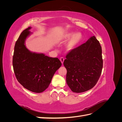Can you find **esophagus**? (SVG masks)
Returning <instances> with one entry per match:
<instances>
[{"label":"esophagus","mask_w":122,"mask_h":122,"mask_svg":"<svg viewBox=\"0 0 122 122\" xmlns=\"http://www.w3.org/2000/svg\"><path fill=\"white\" fill-rule=\"evenodd\" d=\"M64 60H65V59H64V57H61L60 58V61H61V62L62 64H63L64 63Z\"/></svg>","instance_id":"34e87169"}]
</instances>
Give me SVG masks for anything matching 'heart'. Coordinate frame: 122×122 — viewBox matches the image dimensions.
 Instances as JSON below:
<instances>
[{
    "mask_svg": "<svg viewBox=\"0 0 122 122\" xmlns=\"http://www.w3.org/2000/svg\"><path fill=\"white\" fill-rule=\"evenodd\" d=\"M82 37V35L80 32L75 33L73 31H69L66 32L62 36L60 42L61 44H63L69 40L67 45V49L68 51H72L79 45Z\"/></svg>",
    "mask_w": 122,
    "mask_h": 122,
    "instance_id": "obj_1",
    "label": "heart"
}]
</instances>
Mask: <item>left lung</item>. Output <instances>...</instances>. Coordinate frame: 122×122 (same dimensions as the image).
Instances as JSON below:
<instances>
[{
  "mask_svg": "<svg viewBox=\"0 0 122 122\" xmlns=\"http://www.w3.org/2000/svg\"><path fill=\"white\" fill-rule=\"evenodd\" d=\"M64 65L67 71L66 82L72 92L83 93L93 88L103 68L101 46L95 36L70 51Z\"/></svg>",
  "mask_w": 122,
  "mask_h": 122,
  "instance_id": "obj_1",
  "label": "left lung"
}]
</instances>
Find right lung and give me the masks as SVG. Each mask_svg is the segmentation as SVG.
<instances>
[{"mask_svg":"<svg viewBox=\"0 0 122 122\" xmlns=\"http://www.w3.org/2000/svg\"><path fill=\"white\" fill-rule=\"evenodd\" d=\"M29 27L24 30L16 42L13 66L17 80L27 90L40 93L48 87L52 77L61 63L58 58L44 53L33 52L25 45V41L32 32Z\"/></svg>","mask_w":122,"mask_h":122,"instance_id":"obj_1","label":"right lung"}]
</instances>
